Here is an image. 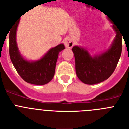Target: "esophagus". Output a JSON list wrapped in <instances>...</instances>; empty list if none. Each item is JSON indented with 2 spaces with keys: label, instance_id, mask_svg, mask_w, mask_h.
<instances>
[{
  "label": "esophagus",
  "instance_id": "esophagus-1",
  "mask_svg": "<svg viewBox=\"0 0 129 129\" xmlns=\"http://www.w3.org/2000/svg\"><path fill=\"white\" fill-rule=\"evenodd\" d=\"M64 45L67 48H71L73 47V45L75 44L74 41L71 38H69V37H67L64 40Z\"/></svg>",
  "mask_w": 129,
  "mask_h": 129
}]
</instances>
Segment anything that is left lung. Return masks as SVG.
<instances>
[{
    "instance_id": "1",
    "label": "left lung",
    "mask_w": 129,
    "mask_h": 129,
    "mask_svg": "<svg viewBox=\"0 0 129 129\" xmlns=\"http://www.w3.org/2000/svg\"><path fill=\"white\" fill-rule=\"evenodd\" d=\"M111 23L116 36L107 50L91 55L86 48L81 46H74L72 48L75 54L76 73L79 80L84 84H98L109 79L120 59L122 33L117 26Z\"/></svg>"
}]
</instances>
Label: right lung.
Segmentation results:
<instances>
[{"mask_svg": "<svg viewBox=\"0 0 129 129\" xmlns=\"http://www.w3.org/2000/svg\"><path fill=\"white\" fill-rule=\"evenodd\" d=\"M20 19L12 26L9 34V54L12 63L24 81L36 85H44L54 75L58 54L64 49L61 43L51 48L45 55L36 60H30L20 54L16 43V31Z\"/></svg>", "mask_w": 129, "mask_h": 129, "instance_id": "right-lung-1", "label": "right lung"}]
</instances>
